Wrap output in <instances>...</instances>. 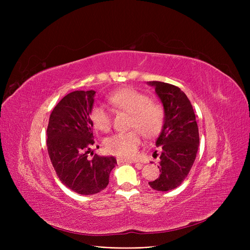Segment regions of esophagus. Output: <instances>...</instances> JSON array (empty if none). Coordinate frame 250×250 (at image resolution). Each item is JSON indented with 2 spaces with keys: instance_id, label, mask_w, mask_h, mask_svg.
Listing matches in <instances>:
<instances>
[{
  "instance_id": "34e87169",
  "label": "esophagus",
  "mask_w": 250,
  "mask_h": 250,
  "mask_svg": "<svg viewBox=\"0 0 250 250\" xmlns=\"http://www.w3.org/2000/svg\"><path fill=\"white\" fill-rule=\"evenodd\" d=\"M116 161H117L118 164H121V163H136V162H133L132 160H127V159H125V158H120V157H117ZM142 166H143L142 164L136 163V167L137 168H142Z\"/></svg>"
}]
</instances>
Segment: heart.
I'll return each mask as SVG.
<instances>
[{"label":"heart","instance_id":"1","mask_svg":"<svg viewBox=\"0 0 250 250\" xmlns=\"http://www.w3.org/2000/svg\"><path fill=\"white\" fill-rule=\"evenodd\" d=\"M108 102L116 110L129 113L128 132L117 133L104 142V147L109 154L133 159L137 156L142 143V134L146 138L158 135L164 125V111L159 104L151 102L148 95L133 88L116 90L108 97ZM90 120L94 127L106 133L111 126V116L102 105L95 104L90 110Z\"/></svg>","mask_w":250,"mask_h":250}]
</instances>
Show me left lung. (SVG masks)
<instances>
[{"mask_svg": "<svg viewBox=\"0 0 250 250\" xmlns=\"http://www.w3.org/2000/svg\"><path fill=\"white\" fill-rule=\"evenodd\" d=\"M147 84L155 88L164 108V125L155 143L161 148L158 165L161 174L149 186L155 190L167 191L179 187L190 171L200 145L199 127L185 92L164 82Z\"/></svg>", "mask_w": 250, "mask_h": 250, "instance_id": "1", "label": "left lung"}]
</instances>
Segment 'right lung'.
<instances>
[{
    "label": "right lung",
    "instance_id": "1",
    "mask_svg": "<svg viewBox=\"0 0 250 250\" xmlns=\"http://www.w3.org/2000/svg\"><path fill=\"white\" fill-rule=\"evenodd\" d=\"M96 92L74 91L65 95L51 111L47 136V152L57 175L73 191L90 195L103 190L115 167L114 157H87L93 145V124L90 110Z\"/></svg>",
    "mask_w": 250,
    "mask_h": 250
}]
</instances>
